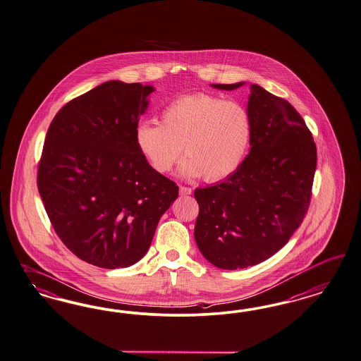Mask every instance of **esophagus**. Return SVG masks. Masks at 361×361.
<instances>
[{"label":"esophagus","mask_w":361,"mask_h":361,"mask_svg":"<svg viewBox=\"0 0 361 361\" xmlns=\"http://www.w3.org/2000/svg\"><path fill=\"white\" fill-rule=\"evenodd\" d=\"M180 195L181 196H187V195H192V188L189 187H180Z\"/></svg>","instance_id":"34e87169"}]
</instances>
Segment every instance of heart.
Instances as JSON below:
<instances>
[{"label":"heart","instance_id":"b5f03b06","mask_svg":"<svg viewBox=\"0 0 361 361\" xmlns=\"http://www.w3.org/2000/svg\"><path fill=\"white\" fill-rule=\"evenodd\" d=\"M252 140L248 111L236 101L207 93L169 102L160 125L142 121L135 129V145L157 173H168L183 156L181 173L209 183L228 178L244 161Z\"/></svg>","mask_w":361,"mask_h":361}]
</instances>
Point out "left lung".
<instances>
[{
  "instance_id": "8db88e82",
  "label": "left lung",
  "mask_w": 361,
  "mask_h": 361,
  "mask_svg": "<svg viewBox=\"0 0 361 361\" xmlns=\"http://www.w3.org/2000/svg\"><path fill=\"white\" fill-rule=\"evenodd\" d=\"M244 82L214 84L233 90ZM250 150L223 183L195 190V238L202 256L221 269H240L274 256L302 223L311 202L316 144L286 101L250 85Z\"/></svg>"
}]
</instances>
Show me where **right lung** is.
<instances>
[{
  "label": "right lung",
  "mask_w": 361,
  "mask_h": 361,
  "mask_svg": "<svg viewBox=\"0 0 361 361\" xmlns=\"http://www.w3.org/2000/svg\"><path fill=\"white\" fill-rule=\"evenodd\" d=\"M154 89L108 81L65 104L50 123L37 187L54 232L78 259L116 269L144 257L178 187L135 145Z\"/></svg>",
  "instance_id": "obj_1"
}]
</instances>
